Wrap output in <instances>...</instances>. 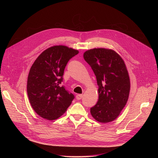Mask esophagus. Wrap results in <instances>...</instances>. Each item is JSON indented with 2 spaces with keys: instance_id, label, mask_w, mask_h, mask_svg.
I'll use <instances>...</instances> for the list:
<instances>
[{
  "instance_id": "1",
  "label": "esophagus",
  "mask_w": 158,
  "mask_h": 158,
  "mask_svg": "<svg viewBox=\"0 0 158 158\" xmlns=\"http://www.w3.org/2000/svg\"><path fill=\"white\" fill-rule=\"evenodd\" d=\"M82 94H77V95H76V99H77V100H80V99H82Z\"/></svg>"
}]
</instances>
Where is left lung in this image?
Returning <instances> with one entry per match:
<instances>
[{
	"label": "left lung",
	"mask_w": 158,
	"mask_h": 158,
	"mask_svg": "<svg viewBox=\"0 0 158 158\" xmlns=\"http://www.w3.org/2000/svg\"><path fill=\"white\" fill-rule=\"evenodd\" d=\"M83 57L96 76L99 86L98 101L91 108V114L99 123L113 121L129 95L130 79L124 61L116 51L105 48L87 50Z\"/></svg>",
	"instance_id": "8db88e82"
}]
</instances>
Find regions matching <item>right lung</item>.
Listing matches in <instances>:
<instances>
[{
	"label": "right lung",
	"mask_w": 158,
	"mask_h": 158,
	"mask_svg": "<svg viewBox=\"0 0 158 158\" xmlns=\"http://www.w3.org/2000/svg\"><path fill=\"white\" fill-rule=\"evenodd\" d=\"M78 53L77 50L62 45L52 46L44 51L32 65L27 92L32 107L42 118H59L74 99V95L60 84L67 62Z\"/></svg>",
	"instance_id": "add662e5"
}]
</instances>
